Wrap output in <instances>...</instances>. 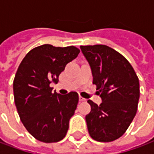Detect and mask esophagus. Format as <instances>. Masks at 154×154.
<instances>
[{"label":"esophagus","mask_w":154,"mask_h":154,"mask_svg":"<svg viewBox=\"0 0 154 154\" xmlns=\"http://www.w3.org/2000/svg\"><path fill=\"white\" fill-rule=\"evenodd\" d=\"M79 101H80V102H85V101H86V99H85L84 97H79Z\"/></svg>","instance_id":"obj_1"}]
</instances>
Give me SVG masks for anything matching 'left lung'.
<instances>
[{
    "mask_svg": "<svg viewBox=\"0 0 154 154\" xmlns=\"http://www.w3.org/2000/svg\"><path fill=\"white\" fill-rule=\"evenodd\" d=\"M88 60L98 94L99 106L92 100L86 116L89 135L98 142L108 143L122 136L136 115L140 96L139 81L129 62L106 45L81 46Z\"/></svg>",
    "mask_w": 154,
    "mask_h": 154,
    "instance_id": "obj_1",
    "label": "left lung"
}]
</instances>
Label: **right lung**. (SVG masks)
Returning <instances> with one entry per match:
<instances>
[{
  "label": "right lung",
  "mask_w": 154,
  "mask_h": 154,
  "mask_svg": "<svg viewBox=\"0 0 154 154\" xmlns=\"http://www.w3.org/2000/svg\"><path fill=\"white\" fill-rule=\"evenodd\" d=\"M74 46L44 44L33 48L18 66L13 81L15 104L23 125L37 140L50 143L63 139L78 103V94L52 92L51 83L79 54Z\"/></svg>",
  "instance_id": "add662e5"
}]
</instances>
